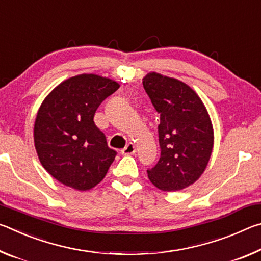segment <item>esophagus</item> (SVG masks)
Returning a JSON list of instances; mask_svg holds the SVG:
<instances>
[{"mask_svg":"<svg viewBox=\"0 0 261 261\" xmlns=\"http://www.w3.org/2000/svg\"><path fill=\"white\" fill-rule=\"evenodd\" d=\"M122 155H132L136 153V146L132 143H129L121 151Z\"/></svg>","mask_w":261,"mask_h":261,"instance_id":"34e87169","label":"esophagus"}]
</instances>
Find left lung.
<instances>
[{
    "label": "left lung",
    "instance_id": "1",
    "mask_svg": "<svg viewBox=\"0 0 261 261\" xmlns=\"http://www.w3.org/2000/svg\"><path fill=\"white\" fill-rule=\"evenodd\" d=\"M143 85L160 114L161 156L147 170L151 183L166 192L183 190L200 178L212 155L214 131L204 102L188 84L149 72Z\"/></svg>",
    "mask_w": 261,
    "mask_h": 261
}]
</instances>
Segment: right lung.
I'll use <instances>...</instances> for the list:
<instances>
[{
  "instance_id": "obj_1",
  "label": "right lung",
  "mask_w": 261,
  "mask_h": 261,
  "mask_svg": "<svg viewBox=\"0 0 261 261\" xmlns=\"http://www.w3.org/2000/svg\"><path fill=\"white\" fill-rule=\"evenodd\" d=\"M120 84L94 73H82L59 84L38 110L34 146L42 167L56 180L87 191L105 178L116 152L94 124L101 102Z\"/></svg>"
}]
</instances>
